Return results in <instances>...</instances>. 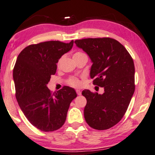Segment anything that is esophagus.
I'll return each instance as SVG.
<instances>
[{
    "mask_svg": "<svg viewBox=\"0 0 155 155\" xmlns=\"http://www.w3.org/2000/svg\"><path fill=\"white\" fill-rule=\"evenodd\" d=\"M76 92H77V94L78 95H81V94H82V92L80 91V90H76Z\"/></svg>",
    "mask_w": 155,
    "mask_h": 155,
    "instance_id": "obj_1",
    "label": "esophagus"
}]
</instances>
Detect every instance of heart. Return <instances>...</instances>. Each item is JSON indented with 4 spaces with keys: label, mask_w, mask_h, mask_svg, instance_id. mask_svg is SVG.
<instances>
[{
    "label": "heart",
    "mask_w": 155,
    "mask_h": 155,
    "mask_svg": "<svg viewBox=\"0 0 155 155\" xmlns=\"http://www.w3.org/2000/svg\"><path fill=\"white\" fill-rule=\"evenodd\" d=\"M82 54H83V53H80V52H76V53L73 55V57H76V56L82 55ZM60 62V60L58 61V65H59ZM67 83L69 85L72 86V87H79L82 85L81 80H80L78 78H76V77H70L68 78L67 80Z\"/></svg>",
    "instance_id": "heart-1"
}]
</instances>
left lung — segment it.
<instances>
[{
	"instance_id": "obj_1",
	"label": "left lung",
	"mask_w": 155,
	"mask_h": 155,
	"mask_svg": "<svg viewBox=\"0 0 155 155\" xmlns=\"http://www.w3.org/2000/svg\"><path fill=\"white\" fill-rule=\"evenodd\" d=\"M75 43L92 60L90 77L94 78L93 85L104 90L102 95L89 90L82 92L87 100L84 109L85 121L93 129H110L123 117L134 94L133 59L113 38H84L76 40Z\"/></svg>"
}]
</instances>
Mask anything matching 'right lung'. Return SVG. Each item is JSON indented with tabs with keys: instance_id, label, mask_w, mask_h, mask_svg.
<instances>
[{
	"instance_id": "add662e5",
	"label": "right lung",
	"mask_w": 155,
	"mask_h": 155,
	"mask_svg": "<svg viewBox=\"0 0 155 155\" xmlns=\"http://www.w3.org/2000/svg\"><path fill=\"white\" fill-rule=\"evenodd\" d=\"M73 43L51 41L32 44L16 60V99L28 121L43 132L55 131L63 125L70 104L77 97L75 90L68 86L53 93L47 87L56 73L58 60L72 49Z\"/></svg>"
}]
</instances>
